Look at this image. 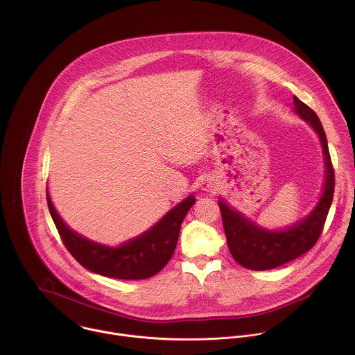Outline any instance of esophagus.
<instances>
[{
  "mask_svg": "<svg viewBox=\"0 0 355 355\" xmlns=\"http://www.w3.org/2000/svg\"><path fill=\"white\" fill-rule=\"evenodd\" d=\"M200 188H202V191H205V192L215 193L219 189V185H218V181L215 178L208 177V178H205L204 181H202Z\"/></svg>",
  "mask_w": 355,
  "mask_h": 355,
  "instance_id": "obj_1",
  "label": "esophagus"
}]
</instances>
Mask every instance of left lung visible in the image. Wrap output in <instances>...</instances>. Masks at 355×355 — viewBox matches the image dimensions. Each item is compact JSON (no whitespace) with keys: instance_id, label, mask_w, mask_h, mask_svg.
Instances as JSON below:
<instances>
[{"instance_id":"8db88e82","label":"left lung","mask_w":355,"mask_h":355,"mask_svg":"<svg viewBox=\"0 0 355 355\" xmlns=\"http://www.w3.org/2000/svg\"><path fill=\"white\" fill-rule=\"evenodd\" d=\"M293 112L318 133L324 163V182L316 207L308 216L284 229H267L248 219L230 207L223 198L218 204L222 214L227 247L233 259L244 268L266 271L286 264L303 252L309 251L318 241L334 193V171L330 160L326 133L319 116L293 95Z\"/></svg>"}]
</instances>
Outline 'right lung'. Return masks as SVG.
Returning <instances> with one entry per match:
<instances>
[{
    "instance_id": "add662e5",
    "label": "right lung",
    "mask_w": 355,
    "mask_h": 355,
    "mask_svg": "<svg viewBox=\"0 0 355 355\" xmlns=\"http://www.w3.org/2000/svg\"><path fill=\"white\" fill-rule=\"evenodd\" d=\"M47 207L70 254L88 271L116 279H146L160 272L174 254L181 223L195 204L191 193L141 234L119 244L92 241L70 229L58 214L49 189Z\"/></svg>"
}]
</instances>
